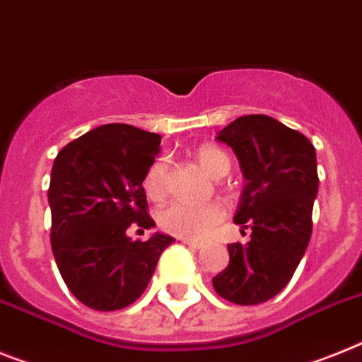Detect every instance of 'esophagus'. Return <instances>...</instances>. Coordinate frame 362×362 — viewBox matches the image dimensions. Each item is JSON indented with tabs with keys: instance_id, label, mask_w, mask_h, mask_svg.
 Wrapping results in <instances>:
<instances>
[{
	"instance_id": "esophagus-1",
	"label": "esophagus",
	"mask_w": 362,
	"mask_h": 362,
	"mask_svg": "<svg viewBox=\"0 0 362 362\" xmlns=\"http://www.w3.org/2000/svg\"><path fill=\"white\" fill-rule=\"evenodd\" d=\"M183 243L188 247H192V249H202L203 247L202 242H194V240H183Z\"/></svg>"
}]
</instances>
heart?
<instances>
[{
    "instance_id": "b5f03b06",
    "label": "heart",
    "mask_w": 362,
    "mask_h": 362,
    "mask_svg": "<svg viewBox=\"0 0 362 362\" xmlns=\"http://www.w3.org/2000/svg\"><path fill=\"white\" fill-rule=\"evenodd\" d=\"M197 163L212 177H223L230 170V159L223 150L205 144L197 148ZM166 177H168V165L159 159L148 168L144 175L143 187L151 202H160L166 196ZM223 218V206L219 203H187L175 202L168 205L159 214L160 227L166 233L175 234L179 238H203L216 223Z\"/></svg>"
}]
</instances>
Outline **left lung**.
Instances as JSON below:
<instances>
[{"mask_svg":"<svg viewBox=\"0 0 362 362\" xmlns=\"http://www.w3.org/2000/svg\"><path fill=\"white\" fill-rule=\"evenodd\" d=\"M245 177L234 221L251 240L228 245V265L212 278L225 300L267 302L289 284L311 238L317 156L310 139L267 115H245L219 129Z\"/></svg>","mask_w":362,"mask_h":362,"instance_id":"1","label":"left lung"}]
</instances>
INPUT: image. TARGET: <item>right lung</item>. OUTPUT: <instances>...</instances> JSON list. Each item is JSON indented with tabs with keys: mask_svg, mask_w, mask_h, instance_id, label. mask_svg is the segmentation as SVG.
Instances as JSON below:
<instances>
[{
	"mask_svg": "<svg viewBox=\"0 0 362 362\" xmlns=\"http://www.w3.org/2000/svg\"><path fill=\"white\" fill-rule=\"evenodd\" d=\"M160 135L129 124H104L64 146L49 185L51 245L69 291L91 310H122L143 295L160 252L175 240L146 242L132 225L156 227L148 216L144 175L160 151Z\"/></svg>",
	"mask_w": 362,
	"mask_h": 362,
	"instance_id": "add662e5",
	"label": "right lung"
}]
</instances>
